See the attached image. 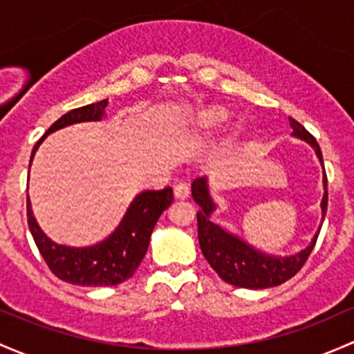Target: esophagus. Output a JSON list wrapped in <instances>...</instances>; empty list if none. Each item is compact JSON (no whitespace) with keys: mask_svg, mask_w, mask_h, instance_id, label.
<instances>
[{"mask_svg":"<svg viewBox=\"0 0 354 354\" xmlns=\"http://www.w3.org/2000/svg\"><path fill=\"white\" fill-rule=\"evenodd\" d=\"M189 195V185L188 183H178L176 187H174V196L180 200L187 198Z\"/></svg>","mask_w":354,"mask_h":354,"instance_id":"esophagus-1","label":"esophagus"}]
</instances>
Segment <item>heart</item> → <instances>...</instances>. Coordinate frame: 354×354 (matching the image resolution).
<instances>
[{
    "label": "heart",
    "mask_w": 354,
    "mask_h": 354,
    "mask_svg": "<svg viewBox=\"0 0 354 354\" xmlns=\"http://www.w3.org/2000/svg\"><path fill=\"white\" fill-rule=\"evenodd\" d=\"M227 118V111L222 109H208L200 115L198 130L200 132H210V130L221 127L222 122Z\"/></svg>",
    "instance_id": "1"
}]
</instances>
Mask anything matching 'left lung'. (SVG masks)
<instances>
[{
    "label": "left lung",
    "instance_id": "left-lung-1",
    "mask_svg": "<svg viewBox=\"0 0 354 354\" xmlns=\"http://www.w3.org/2000/svg\"><path fill=\"white\" fill-rule=\"evenodd\" d=\"M290 125L293 129V136L300 137L305 142L310 144L315 149L319 161L322 162V152L319 147L317 140L308 130H305L302 124L290 118ZM324 198H322V215L326 217L327 212V176L324 171ZM192 195L195 202L200 205V210L196 212V222H198V243L202 248L203 256L208 261V265L217 271L218 277L230 285L241 286V288H270L285 283L292 277H295L300 271V268L305 265V261L310 256L312 249L321 229L312 239V244L307 249L300 251L299 254L288 256V258H274V256H266L263 252L256 251L251 245H248L239 237L225 232L221 225L214 224L210 221V214L214 212V202L208 195L207 180L205 178H196L192 185Z\"/></svg>",
    "mask_w": 354,
    "mask_h": 354
}]
</instances>
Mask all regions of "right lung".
Wrapping results in <instances>:
<instances>
[{"label": "right lung", "mask_w": 354, "mask_h": 354, "mask_svg": "<svg viewBox=\"0 0 354 354\" xmlns=\"http://www.w3.org/2000/svg\"><path fill=\"white\" fill-rule=\"evenodd\" d=\"M109 100H102L98 103L80 106L62 115L57 122L50 125V129L37 140L33 146V154L39 149L40 142L47 137V133L76 124V122L100 120L105 113ZM173 188L166 187L162 189H149L136 196L130 203L124 221L117 227L113 234L103 243L91 245V248H68L52 243L49 237L40 230L33 218L30 200L27 196V221L28 229L32 232L33 241L42 254L44 261L49 270L62 281L81 286H110L118 285L129 280L136 273L146 256L149 241H151L152 229L161 217L162 212L173 202Z\"/></svg>", "instance_id": "add662e5"}]
</instances>
